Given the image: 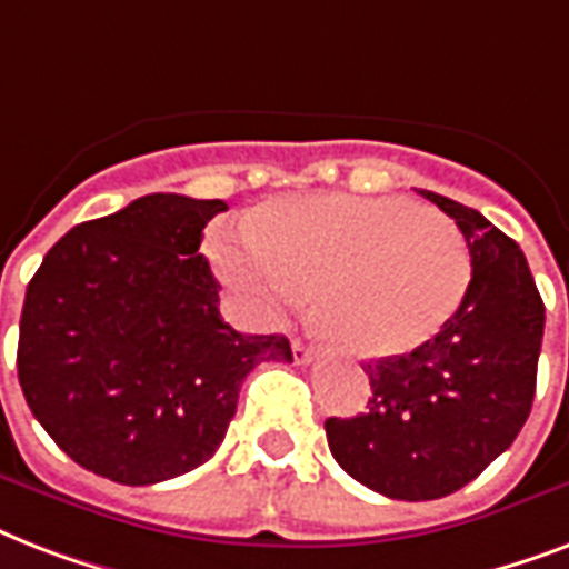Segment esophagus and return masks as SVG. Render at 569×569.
I'll return each instance as SVG.
<instances>
[{
    "label": "esophagus",
    "instance_id": "34e87169",
    "mask_svg": "<svg viewBox=\"0 0 569 569\" xmlns=\"http://www.w3.org/2000/svg\"><path fill=\"white\" fill-rule=\"evenodd\" d=\"M292 355H295V363H301V366H307L316 360V351H312V348L307 346L303 339H292Z\"/></svg>",
    "mask_w": 569,
    "mask_h": 569
}]
</instances>
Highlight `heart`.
<instances>
[{"mask_svg":"<svg viewBox=\"0 0 569 569\" xmlns=\"http://www.w3.org/2000/svg\"><path fill=\"white\" fill-rule=\"evenodd\" d=\"M212 259L262 319L319 295L325 337L363 360L428 342L455 316L472 274L458 227L398 197L292 200L250 232H218Z\"/></svg>","mask_w":569,"mask_h":569,"instance_id":"heart-1","label":"heart"}]
</instances>
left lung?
<instances>
[{
  "label": "left lung",
  "instance_id": "obj_1",
  "mask_svg": "<svg viewBox=\"0 0 569 569\" xmlns=\"http://www.w3.org/2000/svg\"><path fill=\"white\" fill-rule=\"evenodd\" d=\"M463 232L472 280L440 333L366 363V413L325 422L330 455L375 493L440 499L478 478L529 419L547 310L522 257L485 214L419 191Z\"/></svg>",
  "mask_w": 569,
  "mask_h": 569
}]
</instances>
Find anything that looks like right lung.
I'll return each instance as SVG.
<instances>
[{
    "mask_svg": "<svg viewBox=\"0 0 569 569\" xmlns=\"http://www.w3.org/2000/svg\"><path fill=\"white\" fill-rule=\"evenodd\" d=\"M223 200L147 194L52 244L26 289L17 375L58 449L144 487L212 458L241 380L289 363L280 333L232 330L200 250Z\"/></svg>",
    "mask_w": 569,
    "mask_h": 569,
    "instance_id": "1",
    "label": "right lung"
}]
</instances>
